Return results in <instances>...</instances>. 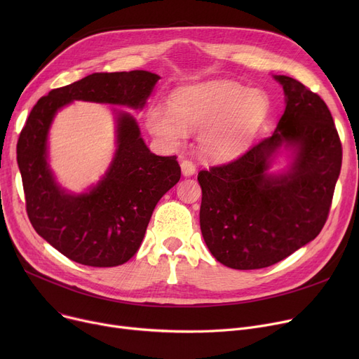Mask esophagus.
<instances>
[{"label": "esophagus", "instance_id": "esophagus-1", "mask_svg": "<svg viewBox=\"0 0 359 359\" xmlns=\"http://www.w3.org/2000/svg\"><path fill=\"white\" fill-rule=\"evenodd\" d=\"M180 167H182V173L184 176H192L196 172V165H195V163L192 160H187V158L183 160L180 163Z\"/></svg>", "mask_w": 359, "mask_h": 359}]
</instances>
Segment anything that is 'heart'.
<instances>
[{
  "label": "heart",
  "instance_id": "heart-1",
  "mask_svg": "<svg viewBox=\"0 0 359 359\" xmlns=\"http://www.w3.org/2000/svg\"><path fill=\"white\" fill-rule=\"evenodd\" d=\"M269 118L268 94L233 81H208L180 90L172 109H151L147 125L156 137L168 144H179L186 130L201 129L202 153L225 160L246 149Z\"/></svg>",
  "mask_w": 359,
  "mask_h": 359
}]
</instances>
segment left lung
Segmentation results:
<instances>
[{
	"label": "left lung",
	"mask_w": 359,
	"mask_h": 359,
	"mask_svg": "<svg viewBox=\"0 0 359 359\" xmlns=\"http://www.w3.org/2000/svg\"><path fill=\"white\" fill-rule=\"evenodd\" d=\"M275 79L287 106L273 135L198 175L203 240L233 269L268 268L316 238L342 167V142L325 100L295 79ZM282 142L296 145V163L287 177H268L269 160Z\"/></svg>",
	"instance_id": "8db88e82"
}]
</instances>
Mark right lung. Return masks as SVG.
<instances>
[{
    "label": "right lung",
    "instance_id": "right-lung-1",
    "mask_svg": "<svg viewBox=\"0 0 359 359\" xmlns=\"http://www.w3.org/2000/svg\"><path fill=\"white\" fill-rule=\"evenodd\" d=\"M160 80L148 71L96 72L53 88L33 106L17 141L27 217L33 229L68 259L94 268L118 266L140 249L161 196L179 182L176 156L151 153L135 119L118 115V149L106 177L84 195L53 183L46 164L48 129L56 110L72 100L142 107Z\"/></svg>",
    "mask_w": 359,
    "mask_h": 359
}]
</instances>
